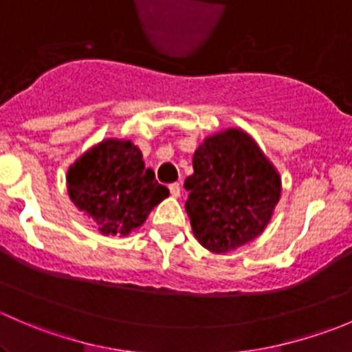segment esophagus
Instances as JSON below:
<instances>
[{
  "instance_id": "obj_1",
  "label": "esophagus",
  "mask_w": 352,
  "mask_h": 352,
  "mask_svg": "<svg viewBox=\"0 0 352 352\" xmlns=\"http://www.w3.org/2000/svg\"><path fill=\"white\" fill-rule=\"evenodd\" d=\"M168 189H170V194H172L173 197H179V196H180V184H179V182L170 184Z\"/></svg>"
}]
</instances>
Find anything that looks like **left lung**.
<instances>
[{
  "label": "left lung",
  "instance_id": "8db88e82",
  "mask_svg": "<svg viewBox=\"0 0 352 352\" xmlns=\"http://www.w3.org/2000/svg\"><path fill=\"white\" fill-rule=\"evenodd\" d=\"M187 177L186 211L199 243L214 254L261 235L281 197V179L247 133L228 129L206 138Z\"/></svg>",
  "mask_w": 352,
  "mask_h": 352
}]
</instances>
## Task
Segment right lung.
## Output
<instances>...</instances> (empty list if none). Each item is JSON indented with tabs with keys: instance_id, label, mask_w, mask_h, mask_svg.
Segmentation results:
<instances>
[{
	"instance_id": "right-lung-1",
	"label": "right lung",
	"mask_w": 352,
	"mask_h": 352,
	"mask_svg": "<svg viewBox=\"0 0 352 352\" xmlns=\"http://www.w3.org/2000/svg\"><path fill=\"white\" fill-rule=\"evenodd\" d=\"M67 194L102 235H127L144 223L168 189L146 168L140 148L131 141L105 140L67 170Z\"/></svg>"
}]
</instances>
